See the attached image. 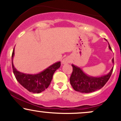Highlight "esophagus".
Wrapping results in <instances>:
<instances>
[{
  "label": "esophagus",
  "mask_w": 121,
  "mask_h": 121,
  "mask_svg": "<svg viewBox=\"0 0 121 121\" xmlns=\"http://www.w3.org/2000/svg\"><path fill=\"white\" fill-rule=\"evenodd\" d=\"M70 62H71V59L68 57H66L62 61V64H68L70 63Z\"/></svg>",
  "instance_id": "1"
}]
</instances>
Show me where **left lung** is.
I'll list each match as a JSON object with an SVG mask.
<instances>
[{
  "label": "left lung",
  "mask_w": 121,
  "mask_h": 121,
  "mask_svg": "<svg viewBox=\"0 0 121 121\" xmlns=\"http://www.w3.org/2000/svg\"><path fill=\"white\" fill-rule=\"evenodd\" d=\"M109 48L112 51L109 44ZM114 64V58L112 59ZM73 72L70 77V82L72 86L76 91L81 93H91L100 89L106 84L113 72L112 68L108 74L101 77H93L84 73L80 67L72 64Z\"/></svg>",
  "instance_id": "1"
}]
</instances>
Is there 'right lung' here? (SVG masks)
Wrapping results in <instances>:
<instances>
[{"instance_id":"add662e5","label":"right lung","mask_w":121,"mask_h":121,"mask_svg":"<svg viewBox=\"0 0 121 121\" xmlns=\"http://www.w3.org/2000/svg\"><path fill=\"white\" fill-rule=\"evenodd\" d=\"M14 55L15 48L12 54V66L15 78L24 88L34 93H40L45 91L51 84L54 73L60 67L61 62L58 61L37 74L22 73L18 71L13 65Z\"/></svg>"}]
</instances>
